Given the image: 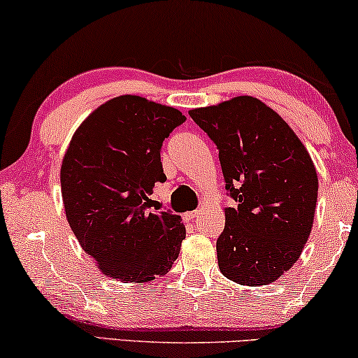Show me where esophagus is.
<instances>
[{
	"label": "esophagus",
	"mask_w": 358,
	"mask_h": 358,
	"mask_svg": "<svg viewBox=\"0 0 358 358\" xmlns=\"http://www.w3.org/2000/svg\"><path fill=\"white\" fill-rule=\"evenodd\" d=\"M197 217H199V210H194V212H187L182 215L184 222H192V220H195Z\"/></svg>",
	"instance_id": "34e87169"
}]
</instances>
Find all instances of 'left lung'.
I'll return each instance as SVG.
<instances>
[{"instance_id":"obj_1","label":"left lung","mask_w":358,"mask_h":358,"mask_svg":"<svg viewBox=\"0 0 358 358\" xmlns=\"http://www.w3.org/2000/svg\"><path fill=\"white\" fill-rule=\"evenodd\" d=\"M217 145L224 210L218 267L241 285H266L298 261L311 233L317 199L315 164L285 120L251 96L189 112Z\"/></svg>"}]
</instances>
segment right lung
Returning a JSON list of instances; mask_svg holds the SVG:
<instances>
[{"mask_svg":"<svg viewBox=\"0 0 358 358\" xmlns=\"http://www.w3.org/2000/svg\"><path fill=\"white\" fill-rule=\"evenodd\" d=\"M185 115L140 96H119L92 112L73 135L62 164L68 223L106 275L143 283L179 256L185 228L171 210L150 212L164 182L161 146Z\"/></svg>","mask_w":358,"mask_h":358,"instance_id":"add662e5","label":"right lung"}]
</instances>
